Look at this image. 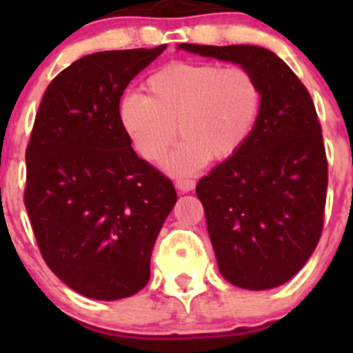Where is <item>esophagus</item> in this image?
<instances>
[{
  "mask_svg": "<svg viewBox=\"0 0 353 353\" xmlns=\"http://www.w3.org/2000/svg\"><path fill=\"white\" fill-rule=\"evenodd\" d=\"M194 185H196V182H194V180H191V179H179V180H176V189H179L180 192L192 191V189H194Z\"/></svg>",
  "mask_w": 353,
  "mask_h": 353,
  "instance_id": "esophagus-1",
  "label": "esophagus"
}]
</instances>
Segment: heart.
<instances>
[{
	"label": "heart",
	"instance_id": "b5f03b06",
	"mask_svg": "<svg viewBox=\"0 0 353 353\" xmlns=\"http://www.w3.org/2000/svg\"><path fill=\"white\" fill-rule=\"evenodd\" d=\"M145 90L146 95L121 99V127L152 162L168 154L180 130L183 141L166 161L173 174L192 173L210 157L235 155L251 138L263 108L260 79L242 65L176 61L150 74Z\"/></svg>",
	"mask_w": 353,
	"mask_h": 353
}]
</instances>
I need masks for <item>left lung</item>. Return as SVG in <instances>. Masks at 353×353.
<instances>
[{"mask_svg":"<svg viewBox=\"0 0 353 353\" xmlns=\"http://www.w3.org/2000/svg\"><path fill=\"white\" fill-rule=\"evenodd\" d=\"M182 49L248 67L263 88L251 138L196 185L217 265L226 281L269 290L305 265L323 230L327 157L310 92L292 68L258 46Z\"/></svg>","mask_w":353,"mask_h":353,"instance_id":"obj_1","label":"left lung"}]
</instances>
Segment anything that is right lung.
Segmentation results:
<instances>
[{"mask_svg":"<svg viewBox=\"0 0 353 353\" xmlns=\"http://www.w3.org/2000/svg\"><path fill=\"white\" fill-rule=\"evenodd\" d=\"M166 49L102 51L61 70L26 148V205L42 258L84 297L118 301L150 279L155 239L176 203L168 176L138 157L120 99Z\"/></svg>","mask_w":353,"mask_h":353,"instance_id":"add662e5","label":"right lung"}]
</instances>
